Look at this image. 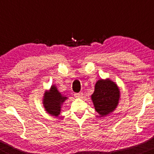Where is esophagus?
Wrapping results in <instances>:
<instances>
[{"instance_id":"34e87169","label":"esophagus","mask_w":154,"mask_h":154,"mask_svg":"<svg viewBox=\"0 0 154 154\" xmlns=\"http://www.w3.org/2000/svg\"><path fill=\"white\" fill-rule=\"evenodd\" d=\"M83 95V92H79V93H75L74 94V96L76 97V98H82Z\"/></svg>"}]
</instances>
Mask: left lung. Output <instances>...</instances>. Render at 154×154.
Segmentation results:
<instances>
[{"mask_svg":"<svg viewBox=\"0 0 154 154\" xmlns=\"http://www.w3.org/2000/svg\"><path fill=\"white\" fill-rule=\"evenodd\" d=\"M120 97V91L117 83L107 78L96 82L91 99L100 117H105L117 108Z\"/></svg>","mask_w":154,"mask_h":154,"instance_id":"left-lung-1","label":"left lung"}]
</instances>
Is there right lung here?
Segmentation results:
<instances>
[{
	"mask_svg": "<svg viewBox=\"0 0 154 154\" xmlns=\"http://www.w3.org/2000/svg\"><path fill=\"white\" fill-rule=\"evenodd\" d=\"M66 99L68 97L62 95L56 85H52L50 89L44 94L43 104L49 114L57 117L60 114L62 106Z\"/></svg>",
	"mask_w": 154,
	"mask_h": 154,
	"instance_id": "1",
	"label": "right lung"
}]
</instances>
